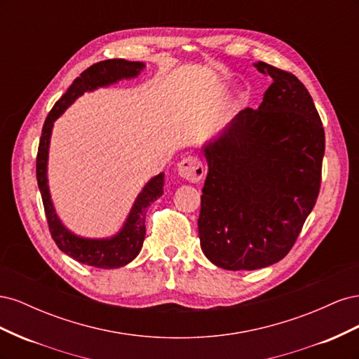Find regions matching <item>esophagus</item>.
<instances>
[{
  "mask_svg": "<svg viewBox=\"0 0 359 359\" xmlns=\"http://www.w3.org/2000/svg\"><path fill=\"white\" fill-rule=\"evenodd\" d=\"M178 175L190 182H198L205 175L203 163L199 157H184L178 163Z\"/></svg>",
  "mask_w": 359,
  "mask_h": 359,
  "instance_id": "34e87169",
  "label": "esophagus"
}]
</instances>
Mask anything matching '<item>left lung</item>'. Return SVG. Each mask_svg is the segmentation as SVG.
Returning <instances> with one entry per match:
<instances>
[{
	"label": "left lung",
	"mask_w": 359,
	"mask_h": 359,
	"mask_svg": "<svg viewBox=\"0 0 359 359\" xmlns=\"http://www.w3.org/2000/svg\"><path fill=\"white\" fill-rule=\"evenodd\" d=\"M273 83L202 148L208 161L198 220L203 255L229 271L283 259L319 196L325 132L295 74L259 61Z\"/></svg>",
	"instance_id": "obj_1"
}]
</instances>
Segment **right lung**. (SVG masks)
<instances>
[{"instance_id":"obj_1","label":"right lung","mask_w":359,"mask_h":359,"mask_svg":"<svg viewBox=\"0 0 359 359\" xmlns=\"http://www.w3.org/2000/svg\"><path fill=\"white\" fill-rule=\"evenodd\" d=\"M144 62L126 61L123 58L106 60L93 64L91 67L81 73L79 78L73 81L67 93L52 107L41 130L36 173L50 235L62 253H66L74 260H78V262L90 266L102 269L119 268L132 262L139 255L145 240V215L148 206L163 194L165 173H158L157 177L151 178L145 184L142 191L137 194L132 210H130L127 219L118 233L111 238H100V240L74 235L61 223L60 217L57 215L48 186V157L53 123L83 93L94 91L100 88V86L116 83L121 79L136 78L144 70Z\"/></svg>"}]
</instances>
